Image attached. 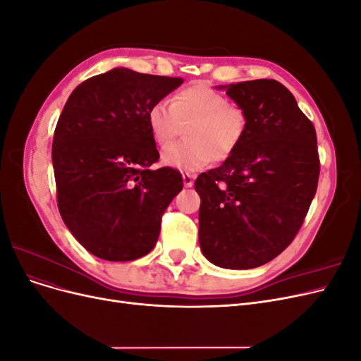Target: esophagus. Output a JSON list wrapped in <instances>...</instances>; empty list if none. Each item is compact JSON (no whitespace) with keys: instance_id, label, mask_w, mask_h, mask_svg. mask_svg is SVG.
<instances>
[{"instance_id":"obj_1","label":"esophagus","mask_w":361,"mask_h":361,"mask_svg":"<svg viewBox=\"0 0 361 361\" xmlns=\"http://www.w3.org/2000/svg\"><path fill=\"white\" fill-rule=\"evenodd\" d=\"M182 179H183V185L187 188H190L194 185V174H191V173H182Z\"/></svg>"}]
</instances>
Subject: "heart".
I'll return each mask as SVG.
<instances>
[{"mask_svg":"<svg viewBox=\"0 0 361 361\" xmlns=\"http://www.w3.org/2000/svg\"><path fill=\"white\" fill-rule=\"evenodd\" d=\"M150 134L157 145L166 146L183 126L188 140L164 147L161 161L182 171H199L212 159L231 158L244 141L250 116L241 105L204 84H192L173 94L171 102L159 99L147 111Z\"/></svg>","mask_w":361,"mask_h":361,"instance_id":"obj_1","label":"heart"}]
</instances>
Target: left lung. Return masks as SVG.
<instances>
[{
    "instance_id": "1",
    "label": "left lung",
    "mask_w": 361,
    "mask_h": 361,
    "mask_svg": "<svg viewBox=\"0 0 361 361\" xmlns=\"http://www.w3.org/2000/svg\"><path fill=\"white\" fill-rule=\"evenodd\" d=\"M226 93L245 108L250 128L231 158L195 179L199 241L214 265L248 269L277 257L297 236L321 164L314 126L285 85L253 80Z\"/></svg>"
}]
</instances>
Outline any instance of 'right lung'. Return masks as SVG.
Segmentation results:
<instances>
[{
  "mask_svg": "<svg viewBox=\"0 0 361 361\" xmlns=\"http://www.w3.org/2000/svg\"><path fill=\"white\" fill-rule=\"evenodd\" d=\"M183 82L125 68L92 76L69 96L54 130L52 166L64 224L87 251L111 262L155 247L182 174L159 158L147 111Z\"/></svg>",
  "mask_w": 361,
  "mask_h": 361,
  "instance_id": "add662e5",
  "label": "right lung"
}]
</instances>
